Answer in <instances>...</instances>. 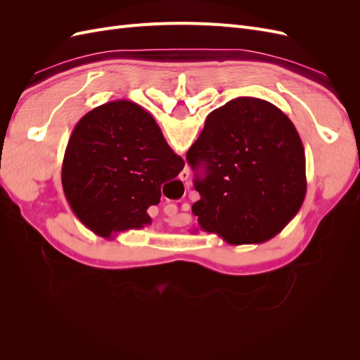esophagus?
<instances>
[{"label":"esophagus","instance_id":"esophagus-1","mask_svg":"<svg viewBox=\"0 0 360 360\" xmlns=\"http://www.w3.org/2000/svg\"><path fill=\"white\" fill-rule=\"evenodd\" d=\"M180 179H181V180H188V179H189V169H188V168L183 169V171L180 172Z\"/></svg>","mask_w":360,"mask_h":360}]
</instances>
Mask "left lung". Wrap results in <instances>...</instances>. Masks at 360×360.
I'll list each match as a JSON object with an SVG mask.
<instances>
[{
	"instance_id": "obj_1",
	"label": "left lung",
	"mask_w": 360,
	"mask_h": 360,
	"mask_svg": "<svg viewBox=\"0 0 360 360\" xmlns=\"http://www.w3.org/2000/svg\"><path fill=\"white\" fill-rule=\"evenodd\" d=\"M186 160L204 171L193 180L200 230L230 245L270 240L307 195L299 132L279 108L257 97H236L207 115Z\"/></svg>"
}]
</instances>
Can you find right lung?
<instances>
[{
  "label": "right lung",
  "mask_w": 360,
  "mask_h": 360,
  "mask_svg": "<svg viewBox=\"0 0 360 360\" xmlns=\"http://www.w3.org/2000/svg\"><path fill=\"white\" fill-rule=\"evenodd\" d=\"M184 160L167 144L146 110L130 101L94 108L75 126L64 151L61 183L78 219L101 237L151 224L150 205Z\"/></svg>",
  "instance_id": "1"
}]
</instances>
